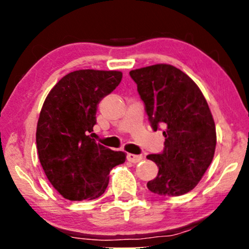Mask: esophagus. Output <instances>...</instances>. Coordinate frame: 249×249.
Listing matches in <instances>:
<instances>
[{
  "label": "esophagus",
  "instance_id": "esophagus-1",
  "mask_svg": "<svg viewBox=\"0 0 249 249\" xmlns=\"http://www.w3.org/2000/svg\"><path fill=\"white\" fill-rule=\"evenodd\" d=\"M127 160L131 163H138L142 160V155H135V154H128Z\"/></svg>",
  "mask_w": 249,
  "mask_h": 249
}]
</instances>
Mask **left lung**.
Returning a JSON list of instances; mask_svg holds the SVG:
<instances>
[{
	"label": "left lung",
	"mask_w": 249,
	"mask_h": 249,
	"mask_svg": "<svg viewBox=\"0 0 249 249\" xmlns=\"http://www.w3.org/2000/svg\"><path fill=\"white\" fill-rule=\"evenodd\" d=\"M129 74L137 84L153 130L164 128L163 152L147 155L159 166L147 188L162 196L183 195L200 181L215 152V124L209 104L192 78L170 64Z\"/></svg>",
	"instance_id": "obj_1"
}]
</instances>
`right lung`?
Instances as JSON below:
<instances>
[{
    "label": "right lung",
    "instance_id": "right-lung-1",
    "mask_svg": "<svg viewBox=\"0 0 249 249\" xmlns=\"http://www.w3.org/2000/svg\"><path fill=\"white\" fill-rule=\"evenodd\" d=\"M121 79L120 71H72L45 98L37 122V152L47 179L64 198L100 197L111 170L125 161L124 152L112 151L90 138L98 103Z\"/></svg>",
    "mask_w": 249,
    "mask_h": 249
}]
</instances>
